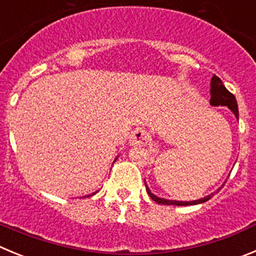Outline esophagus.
Here are the masks:
<instances>
[{
	"label": "esophagus",
	"instance_id": "esophagus-1",
	"mask_svg": "<svg viewBox=\"0 0 256 256\" xmlns=\"http://www.w3.org/2000/svg\"><path fill=\"white\" fill-rule=\"evenodd\" d=\"M130 145L138 146V145H146L149 142V134L144 128H135L130 135Z\"/></svg>",
	"mask_w": 256,
	"mask_h": 256
}]
</instances>
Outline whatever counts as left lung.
<instances>
[{"instance_id": "obj_1", "label": "left lung", "mask_w": 256, "mask_h": 256, "mask_svg": "<svg viewBox=\"0 0 256 256\" xmlns=\"http://www.w3.org/2000/svg\"><path fill=\"white\" fill-rule=\"evenodd\" d=\"M210 104H211L212 106H228V108L232 111V114H235L236 118L238 120V102H236L235 96L226 90V87L224 86L222 80H220L217 76H214L211 80V100H210ZM145 187H146V192L150 196V198H152V200H155L156 204H160L192 206V204H204V202H206V200H211V197L214 196V193H211V194L206 196V197L204 198H200V200H190V202H184V200H166V198L156 197L155 194H152V193L150 192L149 187L146 186V183H145ZM218 190H217V192H218Z\"/></svg>"}]
</instances>
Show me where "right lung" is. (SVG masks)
Masks as SVG:
<instances>
[{
    "label": "right lung",
    "instance_id": "add662e5",
    "mask_svg": "<svg viewBox=\"0 0 256 256\" xmlns=\"http://www.w3.org/2000/svg\"><path fill=\"white\" fill-rule=\"evenodd\" d=\"M93 194H94V193H92V194H90V196H93ZM87 197H90V196H87Z\"/></svg>",
    "mask_w": 256,
    "mask_h": 256
}]
</instances>
